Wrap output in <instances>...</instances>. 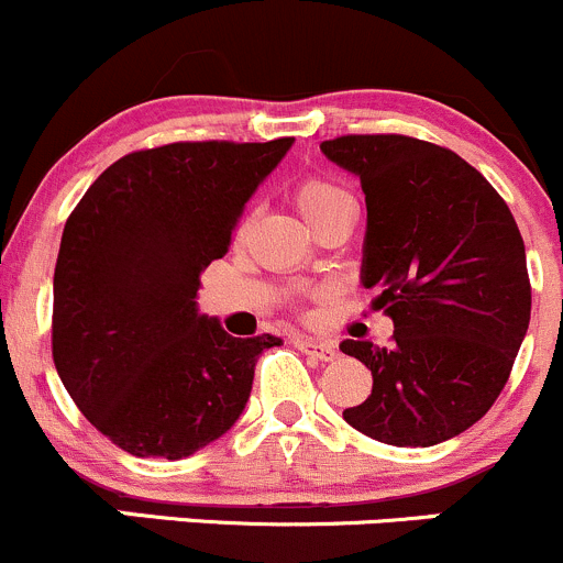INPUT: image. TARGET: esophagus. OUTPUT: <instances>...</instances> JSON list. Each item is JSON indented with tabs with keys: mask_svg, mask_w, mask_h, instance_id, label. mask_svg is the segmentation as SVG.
<instances>
[{
	"mask_svg": "<svg viewBox=\"0 0 563 563\" xmlns=\"http://www.w3.org/2000/svg\"><path fill=\"white\" fill-rule=\"evenodd\" d=\"M295 347H298L300 353L311 355V358H320V361H333L339 355V350L333 347L331 342H317V339H311V336H295Z\"/></svg>",
	"mask_w": 563,
	"mask_h": 563,
	"instance_id": "esophagus-1",
	"label": "esophagus"
}]
</instances>
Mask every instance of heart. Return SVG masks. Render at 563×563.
I'll use <instances>...</instances> for the list:
<instances>
[{
  "mask_svg": "<svg viewBox=\"0 0 563 563\" xmlns=\"http://www.w3.org/2000/svg\"><path fill=\"white\" fill-rule=\"evenodd\" d=\"M295 205L303 213V219L311 227L322 224L331 213H336L339 208H344L347 202H353L347 191H344L339 183L328 180V177H303V180L295 186Z\"/></svg>",
  "mask_w": 563,
  "mask_h": 563,
  "instance_id": "b5f03b06",
  "label": "heart"
}]
</instances>
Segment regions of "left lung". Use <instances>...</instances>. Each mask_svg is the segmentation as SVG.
Returning <instances> with one entry per match:
<instances>
[{
	"instance_id": "8db88e82",
	"label": "left lung",
	"mask_w": 563,
	"mask_h": 563,
	"mask_svg": "<svg viewBox=\"0 0 563 563\" xmlns=\"http://www.w3.org/2000/svg\"><path fill=\"white\" fill-rule=\"evenodd\" d=\"M320 150L361 177V282L394 320L388 347L339 344L372 372L344 421L391 446H435L476 424L509 380L531 320L522 235L482 172L441 144L350 133Z\"/></svg>"
}]
</instances>
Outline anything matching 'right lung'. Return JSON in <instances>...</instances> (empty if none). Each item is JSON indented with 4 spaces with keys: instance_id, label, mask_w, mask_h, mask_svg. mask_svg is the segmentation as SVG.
<instances>
[{
    "instance_id": "right-lung-1",
    "label": "right lung",
    "mask_w": 563,
    "mask_h": 563,
    "mask_svg": "<svg viewBox=\"0 0 563 563\" xmlns=\"http://www.w3.org/2000/svg\"><path fill=\"white\" fill-rule=\"evenodd\" d=\"M292 136L172 142L122 155L65 221L52 355L76 408L133 457L180 460L224 435L279 336L235 339L197 311L249 197Z\"/></svg>"
}]
</instances>
